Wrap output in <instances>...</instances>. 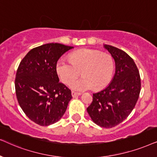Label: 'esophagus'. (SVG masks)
<instances>
[{"label":"esophagus","mask_w":157,"mask_h":157,"mask_svg":"<svg viewBox=\"0 0 157 157\" xmlns=\"http://www.w3.org/2000/svg\"><path fill=\"white\" fill-rule=\"evenodd\" d=\"M81 93H77V92H75V91H72V95L73 98H76L77 96L80 95Z\"/></svg>","instance_id":"1"}]
</instances>
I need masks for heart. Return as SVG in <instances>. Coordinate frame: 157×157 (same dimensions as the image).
<instances>
[{
	"mask_svg": "<svg viewBox=\"0 0 157 157\" xmlns=\"http://www.w3.org/2000/svg\"><path fill=\"white\" fill-rule=\"evenodd\" d=\"M70 59L60 58L56 64V70L60 80L72 90L84 91L93 88L101 90L108 85L113 80L115 72L113 57L100 50L82 49L73 52ZM82 71L81 78L74 77Z\"/></svg>",
	"mask_w": 157,
	"mask_h": 157,
	"instance_id": "heart-1",
	"label": "heart"
}]
</instances>
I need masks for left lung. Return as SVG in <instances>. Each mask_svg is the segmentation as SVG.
Returning a JSON list of instances; mask_svg holds the SVG:
<instances>
[{"instance_id": "1", "label": "left lung", "mask_w": 157, "mask_h": 157, "mask_svg": "<svg viewBox=\"0 0 157 157\" xmlns=\"http://www.w3.org/2000/svg\"><path fill=\"white\" fill-rule=\"evenodd\" d=\"M104 47L115 59L116 73L106 88L93 94L87 111L94 123L110 128L123 122L134 108L141 91V78L128 54L110 45Z\"/></svg>"}]
</instances>
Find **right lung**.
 <instances>
[{"mask_svg": "<svg viewBox=\"0 0 157 157\" xmlns=\"http://www.w3.org/2000/svg\"><path fill=\"white\" fill-rule=\"evenodd\" d=\"M73 47L49 43L30 50L21 61L15 79L18 104L31 121L42 126L57 122L65 113L71 90L59 82L56 64Z\"/></svg>", "mask_w": 157, "mask_h": 157, "instance_id": "add662e5", "label": "right lung"}]
</instances>
